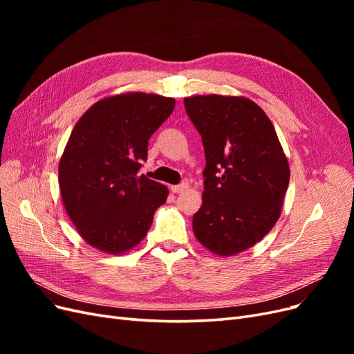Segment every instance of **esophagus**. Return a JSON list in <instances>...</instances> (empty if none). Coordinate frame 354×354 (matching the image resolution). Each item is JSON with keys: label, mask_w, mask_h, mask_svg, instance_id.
I'll use <instances>...</instances> for the list:
<instances>
[{"label": "esophagus", "mask_w": 354, "mask_h": 354, "mask_svg": "<svg viewBox=\"0 0 354 354\" xmlns=\"http://www.w3.org/2000/svg\"><path fill=\"white\" fill-rule=\"evenodd\" d=\"M189 189V183H181V185H177V186H171V190L174 192V194H183V192H186Z\"/></svg>", "instance_id": "34e87169"}]
</instances>
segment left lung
Returning a JSON list of instances; mask_svg holds the SVG:
<instances>
[{
    "label": "left lung",
    "mask_w": 354,
    "mask_h": 354,
    "mask_svg": "<svg viewBox=\"0 0 354 354\" xmlns=\"http://www.w3.org/2000/svg\"><path fill=\"white\" fill-rule=\"evenodd\" d=\"M185 108L202 136L207 160L194 233L212 254H239L279 220L288 159L272 121L250 99L194 95L185 99Z\"/></svg>",
    "instance_id": "8db88e82"
}]
</instances>
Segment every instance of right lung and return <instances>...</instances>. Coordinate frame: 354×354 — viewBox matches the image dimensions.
<instances>
[{"mask_svg":"<svg viewBox=\"0 0 354 354\" xmlns=\"http://www.w3.org/2000/svg\"><path fill=\"white\" fill-rule=\"evenodd\" d=\"M176 100L125 93L94 103L73 127L59 162L63 205L82 239L108 254L140 243L168 189L145 174L151 136Z\"/></svg>","mask_w":354,"mask_h":354,"instance_id":"1","label":"right lung"}]
</instances>
